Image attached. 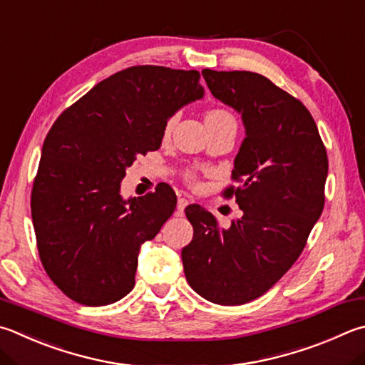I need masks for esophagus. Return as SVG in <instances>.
Returning <instances> with one entry per match:
<instances>
[{
    "mask_svg": "<svg viewBox=\"0 0 365 365\" xmlns=\"http://www.w3.org/2000/svg\"><path fill=\"white\" fill-rule=\"evenodd\" d=\"M188 204H190V201L187 200V197H178V201H177V210H178V212H183V209L187 207Z\"/></svg>",
    "mask_w": 365,
    "mask_h": 365,
    "instance_id": "obj_1",
    "label": "esophagus"
}]
</instances>
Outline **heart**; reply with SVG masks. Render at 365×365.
<instances>
[{"instance_id": "b5f03b06", "label": "heart", "mask_w": 365, "mask_h": 365, "mask_svg": "<svg viewBox=\"0 0 365 365\" xmlns=\"http://www.w3.org/2000/svg\"><path fill=\"white\" fill-rule=\"evenodd\" d=\"M177 121H178L177 113H170L168 118L164 119L163 137H169L172 134V130H174ZM205 124H233V125H236V118L233 116L231 111L225 110V108H210L207 113H205ZM185 178H187L190 183H196L195 170H187Z\"/></svg>"}]
</instances>
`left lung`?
Instances as JSON below:
<instances>
[{
	"label": "left lung",
	"mask_w": 365,
	"mask_h": 365,
	"mask_svg": "<svg viewBox=\"0 0 365 365\" xmlns=\"http://www.w3.org/2000/svg\"><path fill=\"white\" fill-rule=\"evenodd\" d=\"M202 76L246 128L231 174L240 187L223 191L242 217L222 228L209 210L190 204L193 240L182 260L196 294L235 307L268 292L300 257L322 214L329 160L308 108L268 78L209 68Z\"/></svg>",
	"instance_id": "8db88e82"
}]
</instances>
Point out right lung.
<instances>
[{"mask_svg": "<svg viewBox=\"0 0 365 365\" xmlns=\"http://www.w3.org/2000/svg\"><path fill=\"white\" fill-rule=\"evenodd\" d=\"M200 71L135 65L111 75L56 119L31 190L39 258L71 300L102 307L128 295L137 257L174 214L169 185L123 200L140 155L161 147L170 113L204 96Z\"/></svg>", "mask_w": 365, "mask_h": 365, "instance_id": "obj_1", "label": "right lung"}]
</instances>
